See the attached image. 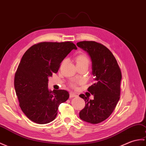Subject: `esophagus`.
<instances>
[{
  "instance_id": "34e87169",
  "label": "esophagus",
  "mask_w": 146,
  "mask_h": 146,
  "mask_svg": "<svg viewBox=\"0 0 146 146\" xmlns=\"http://www.w3.org/2000/svg\"><path fill=\"white\" fill-rule=\"evenodd\" d=\"M76 96H77V94H76L75 93H72V92L70 93V98H74V97H76Z\"/></svg>"
}]
</instances>
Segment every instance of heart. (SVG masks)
Returning a JSON list of instances; mask_svg holds the SVG:
<instances>
[{"instance_id":"1","label":"heart","mask_w":146,"mask_h":146,"mask_svg":"<svg viewBox=\"0 0 146 146\" xmlns=\"http://www.w3.org/2000/svg\"><path fill=\"white\" fill-rule=\"evenodd\" d=\"M75 61L76 65H86L88 66L90 64V59L88 56L86 54L84 53H81L78 55H77L75 58ZM71 85H72V87H75V84L74 83H72Z\"/></svg>"}]
</instances>
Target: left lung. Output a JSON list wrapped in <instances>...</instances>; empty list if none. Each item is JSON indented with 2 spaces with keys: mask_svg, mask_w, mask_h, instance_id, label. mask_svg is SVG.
I'll use <instances>...</instances> for the list:
<instances>
[{
  "mask_svg": "<svg viewBox=\"0 0 146 146\" xmlns=\"http://www.w3.org/2000/svg\"><path fill=\"white\" fill-rule=\"evenodd\" d=\"M76 45L90 55L92 62L91 73L95 81L88 88L94 96L93 100H89L83 94L80 95L86 103L80 112V117L87 123L98 124L110 116L119 100L121 72L113 54L102 44L83 41Z\"/></svg>",
  "mask_w": 146,
  "mask_h": 146,
  "instance_id": "obj_1",
  "label": "left lung"
}]
</instances>
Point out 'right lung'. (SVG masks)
Listing matches in <instances>:
<instances>
[{
  "instance_id": "1",
  "label": "right lung",
  "mask_w": 146,
  "mask_h": 146,
  "mask_svg": "<svg viewBox=\"0 0 146 146\" xmlns=\"http://www.w3.org/2000/svg\"><path fill=\"white\" fill-rule=\"evenodd\" d=\"M73 49L77 48L72 42H41L23 55L15 74V90L22 111L34 123L53 121L60 104L68 99L66 90H49L48 77L58 72L60 63Z\"/></svg>"
}]
</instances>
